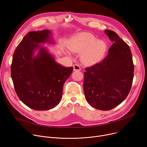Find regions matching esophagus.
<instances>
[{
    "label": "esophagus",
    "mask_w": 147,
    "mask_h": 147,
    "mask_svg": "<svg viewBox=\"0 0 147 147\" xmlns=\"http://www.w3.org/2000/svg\"><path fill=\"white\" fill-rule=\"evenodd\" d=\"M73 69L74 71H80L81 70V68L78 64H74L73 65Z\"/></svg>",
    "instance_id": "34e87169"
}]
</instances>
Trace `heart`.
<instances>
[{
	"label": "heart",
	"mask_w": 147,
	"mask_h": 147,
	"mask_svg": "<svg viewBox=\"0 0 147 147\" xmlns=\"http://www.w3.org/2000/svg\"><path fill=\"white\" fill-rule=\"evenodd\" d=\"M68 47L73 52L81 53L82 61L87 65H93L100 61L107 50L105 42L102 40H97L90 33H83L71 39Z\"/></svg>",
	"instance_id": "obj_1"
}]
</instances>
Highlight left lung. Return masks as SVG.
<instances>
[{"label":"left lung","instance_id":"8db88e82","mask_svg":"<svg viewBox=\"0 0 147 147\" xmlns=\"http://www.w3.org/2000/svg\"><path fill=\"white\" fill-rule=\"evenodd\" d=\"M104 32L114 44L102 62L85 69L83 87L86 99L91 107L108 111L128 95L134 67L128 45L114 31Z\"/></svg>","mask_w":147,"mask_h":147}]
</instances>
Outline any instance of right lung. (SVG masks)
I'll list each match as a JSON object with an SVG mask.
<instances>
[{
    "label": "right lung",
    "mask_w": 147,
    "mask_h": 147,
    "mask_svg": "<svg viewBox=\"0 0 147 147\" xmlns=\"http://www.w3.org/2000/svg\"><path fill=\"white\" fill-rule=\"evenodd\" d=\"M52 31L30 32L13 53L11 76L19 99L37 111L52 109L60 101L63 87L73 67L57 63L42 45H56Z\"/></svg>",
    "instance_id": "add662e5"
}]
</instances>
